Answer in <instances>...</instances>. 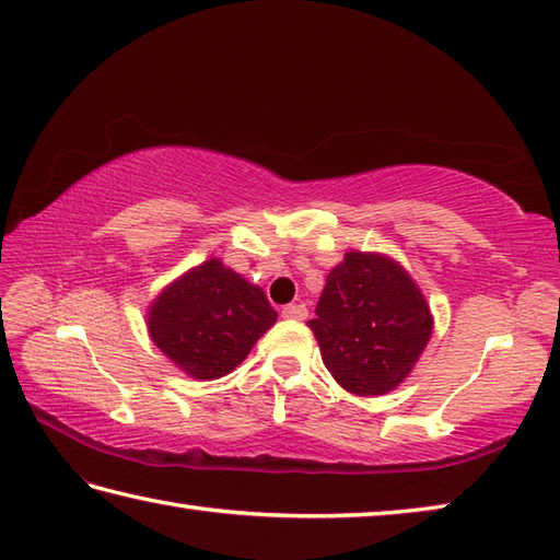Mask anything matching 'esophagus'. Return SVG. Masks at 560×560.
I'll list each match as a JSON object with an SVG mask.
<instances>
[{"label": "esophagus", "instance_id": "34e87169", "mask_svg": "<svg viewBox=\"0 0 560 560\" xmlns=\"http://www.w3.org/2000/svg\"><path fill=\"white\" fill-rule=\"evenodd\" d=\"M281 315L287 317V320H305V317H308V308H305L303 303H291V305H287V308L281 311Z\"/></svg>", "mask_w": 560, "mask_h": 560}]
</instances>
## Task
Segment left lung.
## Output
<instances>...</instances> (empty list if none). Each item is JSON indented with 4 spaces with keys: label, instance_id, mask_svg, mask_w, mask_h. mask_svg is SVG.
Instances as JSON below:
<instances>
[{
    "label": "left lung",
    "instance_id": "1",
    "mask_svg": "<svg viewBox=\"0 0 560 560\" xmlns=\"http://www.w3.org/2000/svg\"><path fill=\"white\" fill-rule=\"evenodd\" d=\"M323 364L354 396H386L412 374L434 330L424 293L400 261L349 249L308 320Z\"/></svg>",
    "mask_w": 560,
    "mask_h": 560
}]
</instances>
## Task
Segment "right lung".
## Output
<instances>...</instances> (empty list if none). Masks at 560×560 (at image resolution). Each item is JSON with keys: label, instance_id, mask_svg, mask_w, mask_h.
<instances>
[{"label": "right lung", "instance_id": "obj_1", "mask_svg": "<svg viewBox=\"0 0 560 560\" xmlns=\"http://www.w3.org/2000/svg\"><path fill=\"white\" fill-rule=\"evenodd\" d=\"M148 335L174 366L213 381L243 364L277 323L265 291L211 257L167 283L148 305Z\"/></svg>", "mask_w": 560, "mask_h": 560}]
</instances>
